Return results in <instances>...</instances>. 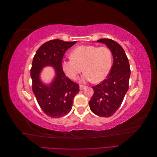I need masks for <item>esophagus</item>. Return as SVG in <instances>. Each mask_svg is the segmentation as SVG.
<instances>
[{
    "label": "esophagus",
    "mask_w": 157,
    "mask_h": 157,
    "mask_svg": "<svg viewBox=\"0 0 157 157\" xmlns=\"http://www.w3.org/2000/svg\"><path fill=\"white\" fill-rule=\"evenodd\" d=\"M79 87H80V90H84V88H86V86H83V85H80Z\"/></svg>",
    "instance_id": "esophagus-1"
}]
</instances>
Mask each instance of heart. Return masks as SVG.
<instances>
[{"label": "heart", "instance_id": "1", "mask_svg": "<svg viewBox=\"0 0 157 157\" xmlns=\"http://www.w3.org/2000/svg\"><path fill=\"white\" fill-rule=\"evenodd\" d=\"M71 58L62 61L61 68L72 80L77 78L83 68L85 73L82 81L94 80L95 82H99L107 77L111 69L112 52L106 46H80L71 52Z\"/></svg>", "mask_w": 157, "mask_h": 157}]
</instances>
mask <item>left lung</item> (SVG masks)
Listing matches in <instances>:
<instances>
[{
    "label": "left lung",
    "mask_w": 157,
    "mask_h": 157,
    "mask_svg": "<svg viewBox=\"0 0 157 157\" xmlns=\"http://www.w3.org/2000/svg\"><path fill=\"white\" fill-rule=\"evenodd\" d=\"M98 42L106 44L111 50L113 64L107 78L92 86L94 92L89 105L90 110L96 115L109 117L119 108L128 90L130 64L124 49L117 42L109 39Z\"/></svg>",
    "instance_id": "left-lung-1"
}]
</instances>
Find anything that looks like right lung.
Here are the masks:
<instances>
[{
  "label": "right lung",
  "instance_id": "1",
  "mask_svg": "<svg viewBox=\"0 0 157 157\" xmlns=\"http://www.w3.org/2000/svg\"><path fill=\"white\" fill-rule=\"evenodd\" d=\"M75 43L76 41L59 39L49 40L38 49L33 58L31 69L33 92L42 110L52 118L67 115L72 109L74 97L79 92V85L66 77L61 68L65 53ZM48 65L55 67L56 77L51 84L46 85L41 82L40 73Z\"/></svg>",
  "mask_w": 157,
  "mask_h": 157
}]
</instances>
